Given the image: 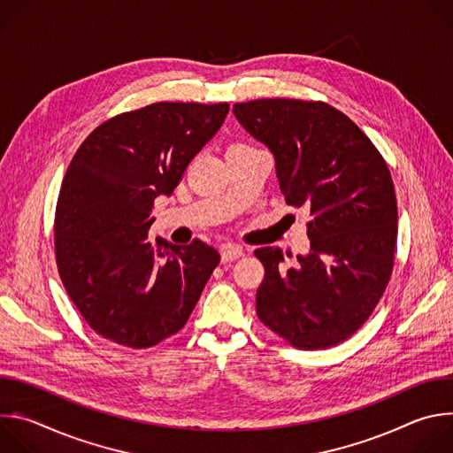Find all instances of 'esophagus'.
<instances>
[{"instance_id":"obj_1","label":"esophagus","mask_w":453,"mask_h":453,"mask_svg":"<svg viewBox=\"0 0 453 453\" xmlns=\"http://www.w3.org/2000/svg\"><path fill=\"white\" fill-rule=\"evenodd\" d=\"M243 256V249L242 247H236V245H226L222 249V262L224 264H229V262H234L238 260V257Z\"/></svg>"}]
</instances>
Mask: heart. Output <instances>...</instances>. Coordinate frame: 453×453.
Returning <instances> with one entry per match:
<instances>
[{
    "instance_id": "b5f03b06",
    "label": "heart",
    "mask_w": 453,
    "mask_h": 453,
    "mask_svg": "<svg viewBox=\"0 0 453 453\" xmlns=\"http://www.w3.org/2000/svg\"><path fill=\"white\" fill-rule=\"evenodd\" d=\"M240 145H242V143H240Z\"/></svg>"
}]
</instances>
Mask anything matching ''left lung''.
Here are the masks:
<instances>
[{
  "instance_id": "obj_1",
  "label": "left lung",
  "mask_w": 453,
  "mask_h": 453,
  "mask_svg": "<svg viewBox=\"0 0 453 453\" xmlns=\"http://www.w3.org/2000/svg\"><path fill=\"white\" fill-rule=\"evenodd\" d=\"M233 112L274 154L287 204L310 215V252L294 267L278 247L254 250L265 267L256 313L294 348H332L364 325L389 283L398 236L391 172L360 128L325 102L262 98Z\"/></svg>"
}]
</instances>
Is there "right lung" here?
Wrapping results in <instances>:
<instances>
[{
  "label": "right lung",
  "mask_w": 453,
  "mask_h": 453,
  "mask_svg": "<svg viewBox=\"0 0 453 453\" xmlns=\"http://www.w3.org/2000/svg\"><path fill=\"white\" fill-rule=\"evenodd\" d=\"M227 112L229 104L157 102L104 121L75 152L57 201L55 257L70 299L104 339L152 348L196 308L220 254L201 240L152 242L150 211Z\"/></svg>",
  "instance_id": "right-lung-1"
}]
</instances>
